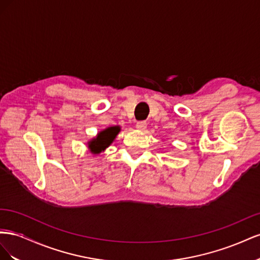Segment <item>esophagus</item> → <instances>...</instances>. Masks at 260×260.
Segmentation results:
<instances>
[{"label": "esophagus", "instance_id": "34e87169", "mask_svg": "<svg viewBox=\"0 0 260 260\" xmlns=\"http://www.w3.org/2000/svg\"><path fill=\"white\" fill-rule=\"evenodd\" d=\"M146 125H147L146 121L140 120V121H137L136 127H137V129H139V130H145V129H146Z\"/></svg>", "mask_w": 260, "mask_h": 260}]
</instances>
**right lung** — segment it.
I'll list each match as a JSON object with an SVG mask.
<instances>
[{
  "label": "right lung",
  "instance_id": "obj_1",
  "mask_svg": "<svg viewBox=\"0 0 260 260\" xmlns=\"http://www.w3.org/2000/svg\"><path fill=\"white\" fill-rule=\"evenodd\" d=\"M119 131V127H111L100 132L99 136L95 139H93L89 143L90 149L94 154H99L100 152L104 151V149L113 142Z\"/></svg>",
  "mask_w": 260,
  "mask_h": 260
}]
</instances>
